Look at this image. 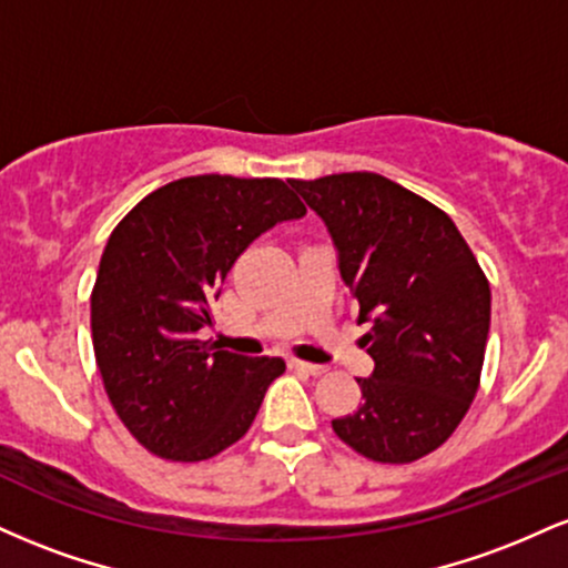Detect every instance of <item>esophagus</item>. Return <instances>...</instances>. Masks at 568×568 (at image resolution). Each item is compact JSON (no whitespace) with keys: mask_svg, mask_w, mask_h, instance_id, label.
<instances>
[{"mask_svg":"<svg viewBox=\"0 0 568 568\" xmlns=\"http://www.w3.org/2000/svg\"><path fill=\"white\" fill-rule=\"evenodd\" d=\"M291 368L298 371V374L306 376H323L325 366H315V363H304V361H291Z\"/></svg>","mask_w":568,"mask_h":568,"instance_id":"obj_1","label":"esophagus"}]
</instances>
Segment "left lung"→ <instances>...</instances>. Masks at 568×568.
I'll list each match as a JSON object with an SVG mask.
<instances>
[{"label": "left lung", "instance_id": "left-lung-1", "mask_svg": "<svg viewBox=\"0 0 568 568\" xmlns=\"http://www.w3.org/2000/svg\"><path fill=\"white\" fill-rule=\"evenodd\" d=\"M328 226L361 306L374 374L334 433L382 465H410L454 435L480 387L491 288L438 205L379 173L291 181Z\"/></svg>", "mask_w": 568, "mask_h": 568}]
</instances>
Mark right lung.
<instances>
[{
	"mask_svg": "<svg viewBox=\"0 0 568 568\" xmlns=\"http://www.w3.org/2000/svg\"><path fill=\"white\" fill-rule=\"evenodd\" d=\"M304 202L280 179L189 175L146 194L103 247L90 328L103 389L135 440L168 462H205L247 433L280 357L207 349L232 264Z\"/></svg>",
	"mask_w": 568,
	"mask_h": 568,
	"instance_id": "add662e5",
	"label": "right lung"
}]
</instances>
